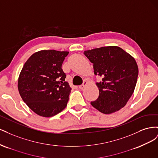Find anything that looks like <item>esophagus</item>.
<instances>
[{
	"instance_id": "obj_1",
	"label": "esophagus",
	"mask_w": 158,
	"mask_h": 158,
	"mask_svg": "<svg viewBox=\"0 0 158 158\" xmlns=\"http://www.w3.org/2000/svg\"><path fill=\"white\" fill-rule=\"evenodd\" d=\"M87 84H88V82H87V81L86 80H84V82H83V84H82V85H79L78 86V88L80 89H83L85 87V85H87Z\"/></svg>"
}]
</instances>
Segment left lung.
<instances>
[{
  "label": "left lung",
  "mask_w": 158,
  "mask_h": 158,
  "mask_svg": "<svg viewBox=\"0 0 158 158\" xmlns=\"http://www.w3.org/2000/svg\"><path fill=\"white\" fill-rule=\"evenodd\" d=\"M84 54L94 64L95 75L103 78L96 83L99 97L91 105L104 114L125 107L137 82L138 68L134 57L117 46L85 51Z\"/></svg>",
  "instance_id": "8db88e82"
}]
</instances>
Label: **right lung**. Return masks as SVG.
Wrapping results in <instances>:
<instances>
[{
  "label": "right lung",
  "mask_w": 158,
  "mask_h": 158,
  "mask_svg": "<svg viewBox=\"0 0 158 158\" xmlns=\"http://www.w3.org/2000/svg\"><path fill=\"white\" fill-rule=\"evenodd\" d=\"M68 51L42 50L23 65L18 88L23 101L37 114L51 117L67 106L71 88L61 69Z\"/></svg>",
  "instance_id": "right-lung-1"
}]
</instances>
